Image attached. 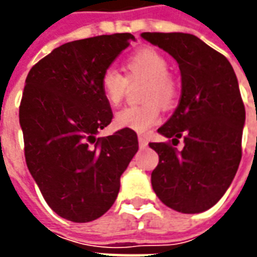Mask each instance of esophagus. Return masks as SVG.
Listing matches in <instances>:
<instances>
[{"instance_id":"esophagus-1","label":"esophagus","mask_w":257,"mask_h":257,"mask_svg":"<svg viewBox=\"0 0 257 257\" xmlns=\"http://www.w3.org/2000/svg\"><path fill=\"white\" fill-rule=\"evenodd\" d=\"M138 139H139L140 149H145V147H147V139H146V136H143V135H140Z\"/></svg>"}]
</instances>
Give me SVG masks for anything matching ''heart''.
Listing matches in <instances>:
<instances>
[{
    "label": "heart",
    "instance_id": "obj_1",
    "mask_svg": "<svg viewBox=\"0 0 257 257\" xmlns=\"http://www.w3.org/2000/svg\"><path fill=\"white\" fill-rule=\"evenodd\" d=\"M128 78H145L142 104L123 107L115 114L118 128L146 134L160 121V106L172 107L178 99L179 88L169 74V62L154 48H140L125 62ZM128 89V81L115 68H106L100 75V90L104 100L112 107L122 101Z\"/></svg>",
    "mask_w": 257,
    "mask_h": 257
}]
</instances>
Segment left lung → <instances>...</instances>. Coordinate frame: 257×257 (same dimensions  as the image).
I'll return each instance as SVG.
<instances>
[{
	"label": "left lung",
	"instance_id": "1",
	"mask_svg": "<svg viewBox=\"0 0 257 257\" xmlns=\"http://www.w3.org/2000/svg\"><path fill=\"white\" fill-rule=\"evenodd\" d=\"M146 41L172 56L182 74L176 110L150 143L160 157L151 184L164 204L182 213L209 209L223 197L242 157L245 106L237 75L221 53L184 33H143ZM183 137L185 147L175 145Z\"/></svg>",
	"mask_w": 257,
	"mask_h": 257
}]
</instances>
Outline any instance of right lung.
<instances>
[{"label":"right lung","instance_id":"add662e5","mask_svg":"<svg viewBox=\"0 0 257 257\" xmlns=\"http://www.w3.org/2000/svg\"><path fill=\"white\" fill-rule=\"evenodd\" d=\"M132 40L121 33L67 42L26 78L19 107L26 164L47 204L67 220L86 223L104 215L139 149L131 129L96 138L112 119L100 75Z\"/></svg>","mask_w":257,"mask_h":257}]
</instances>
